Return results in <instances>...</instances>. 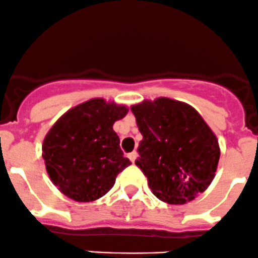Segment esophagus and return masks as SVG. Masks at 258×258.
<instances>
[{
    "mask_svg": "<svg viewBox=\"0 0 258 258\" xmlns=\"http://www.w3.org/2000/svg\"><path fill=\"white\" fill-rule=\"evenodd\" d=\"M129 159L132 160L133 163L135 162V159H137V157H138V153H137V150H134V152H132V153H129Z\"/></svg>",
    "mask_w": 258,
    "mask_h": 258,
    "instance_id": "esophagus-1",
    "label": "esophagus"
}]
</instances>
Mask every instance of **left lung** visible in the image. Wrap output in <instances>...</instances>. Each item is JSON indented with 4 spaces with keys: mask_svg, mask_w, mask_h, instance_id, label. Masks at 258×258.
I'll list each match as a JSON object with an SVG mask.
<instances>
[{
    "mask_svg": "<svg viewBox=\"0 0 258 258\" xmlns=\"http://www.w3.org/2000/svg\"><path fill=\"white\" fill-rule=\"evenodd\" d=\"M130 109L143 135L135 164L153 195L169 205H184L205 192L215 178L221 152L200 113L168 98L144 100Z\"/></svg>",
    "mask_w": 258,
    "mask_h": 258,
    "instance_id": "left-lung-1",
    "label": "left lung"
}]
</instances>
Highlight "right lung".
<instances>
[{"mask_svg": "<svg viewBox=\"0 0 258 258\" xmlns=\"http://www.w3.org/2000/svg\"><path fill=\"white\" fill-rule=\"evenodd\" d=\"M128 113L125 105L95 98L66 111L43 139L42 158L53 184L76 202H91L113 188L124 158L113 130Z\"/></svg>", "mask_w": 258, "mask_h": 258, "instance_id": "obj_1", "label": "right lung"}]
</instances>
